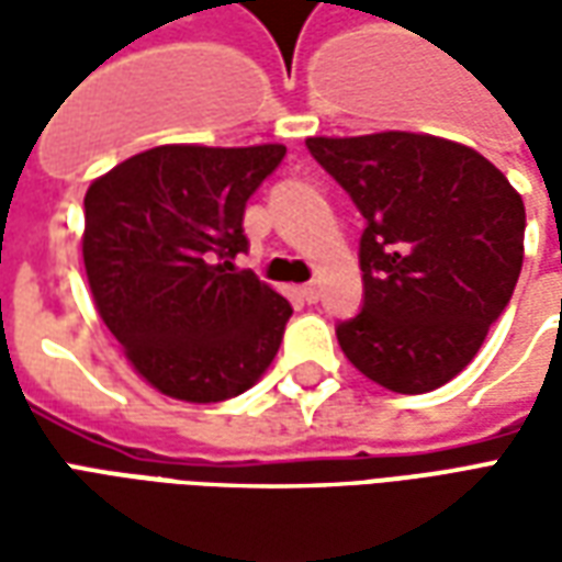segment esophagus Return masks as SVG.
Instances as JSON below:
<instances>
[{
  "instance_id": "esophagus-1",
  "label": "esophagus",
  "mask_w": 562,
  "mask_h": 562,
  "mask_svg": "<svg viewBox=\"0 0 562 562\" xmlns=\"http://www.w3.org/2000/svg\"><path fill=\"white\" fill-rule=\"evenodd\" d=\"M318 282H306V285H301V297H304L306 304H316L318 301Z\"/></svg>"
}]
</instances>
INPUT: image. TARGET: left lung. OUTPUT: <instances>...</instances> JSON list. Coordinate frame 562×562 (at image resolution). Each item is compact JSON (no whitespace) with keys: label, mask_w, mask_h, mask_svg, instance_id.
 I'll use <instances>...</instances> for the list:
<instances>
[{"label":"left lung","mask_w":562,"mask_h":562,"mask_svg":"<svg viewBox=\"0 0 562 562\" xmlns=\"http://www.w3.org/2000/svg\"><path fill=\"white\" fill-rule=\"evenodd\" d=\"M364 216V306L337 325L346 358L397 394L454 379L506 310L524 265V201L472 147L379 132L306 138Z\"/></svg>","instance_id":"8db88e82"}]
</instances>
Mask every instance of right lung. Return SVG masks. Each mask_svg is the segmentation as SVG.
<instances>
[{"label":"right lung","instance_id":"add662e5","mask_svg":"<svg viewBox=\"0 0 562 562\" xmlns=\"http://www.w3.org/2000/svg\"><path fill=\"white\" fill-rule=\"evenodd\" d=\"M282 156V144H165L87 189L83 265L95 310L168 397H237L280 349L292 306L234 258L249 246L246 201Z\"/></svg>","mask_w":562,"mask_h":562}]
</instances>
